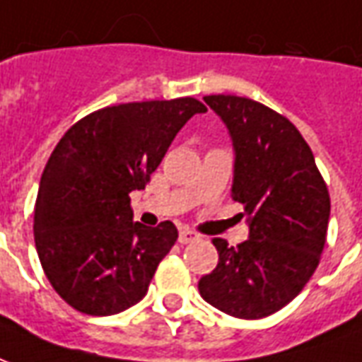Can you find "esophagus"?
<instances>
[{
    "instance_id": "esophagus-1",
    "label": "esophagus",
    "mask_w": 362,
    "mask_h": 362,
    "mask_svg": "<svg viewBox=\"0 0 362 362\" xmlns=\"http://www.w3.org/2000/svg\"><path fill=\"white\" fill-rule=\"evenodd\" d=\"M200 235L197 233V231H192V229H181L179 231V243L181 245H187V243H194L199 241Z\"/></svg>"
}]
</instances>
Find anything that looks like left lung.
I'll use <instances>...</instances> for the list:
<instances>
[{
  "mask_svg": "<svg viewBox=\"0 0 362 362\" xmlns=\"http://www.w3.org/2000/svg\"><path fill=\"white\" fill-rule=\"evenodd\" d=\"M233 142L231 197L245 206L249 239H214L220 260L202 276V299L245 320L291 303L320 262L329 220L328 187L297 127L241 96H204Z\"/></svg>",
  "mask_w": 362,
  "mask_h": 362,
  "instance_id": "1",
  "label": "left lung"
}]
</instances>
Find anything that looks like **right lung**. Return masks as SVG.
Instances as JSON below:
<instances>
[{"label": "right lung", "instance_id": "1", "mask_svg": "<svg viewBox=\"0 0 362 362\" xmlns=\"http://www.w3.org/2000/svg\"><path fill=\"white\" fill-rule=\"evenodd\" d=\"M206 105L194 98L104 107L71 127L49 156L34 206L42 268L65 303L110 316L146 295L177 228L133 221L141 191L175 134Z\"/></svg>", "mask_w": 362, "mask_h": 362}]
</instances>
